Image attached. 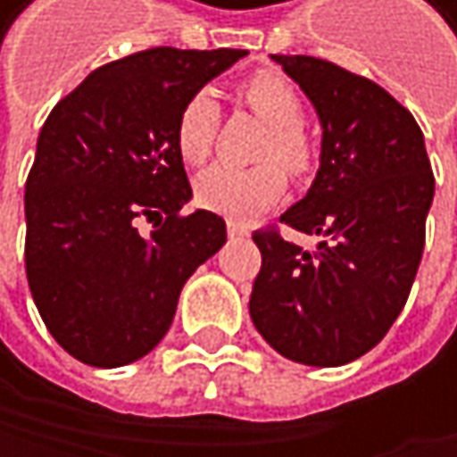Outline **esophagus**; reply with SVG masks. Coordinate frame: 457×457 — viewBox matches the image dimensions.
Returning a JSON list of instances; mask_svg holds the SVG:
<instances>
[{
  "label": "esophagus",
  "mask_w": 457,
  "mask_h": 457,
  "mask_svg": "<svg viewBox=\"0 0 457 457\" xmlns=\"http://www.w3.org/2000/svg\"><path fill=\"white\" fill-rule=\"evenodd\" d=\"M227 236L230 238H244V236H249V230L244 224H238V221H227Z\"/></svg>",
  "instance_id": "34e87169"
}]
</instances>
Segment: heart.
I'll return each instance as SVG.
<instances>
[{
    "label": "heart",
    "instance_id": "heart-1",
    "mask_svg": "<svg viewBox=\"0 0 457 457\" xmlns=\"http://www.w3.org/2000/svg\"><path fill=\"white\" fill-rule=\"evenodd\" d=\"M238 93L260 120L269 122L260 159L274 162L249 170L216 164L197 175L195 200L233 221H252L285 195L287 175L282 166L295 178H304L315 167V142L302 126V98L279 71H254L244 79ZM216 131L219 104L211 90H197L180 106L175 120V147L180 159L186 164H203L213 150Z\"/></svg>",
    "mask_w": 457,
    "mask_h": 457
}]
</instances>
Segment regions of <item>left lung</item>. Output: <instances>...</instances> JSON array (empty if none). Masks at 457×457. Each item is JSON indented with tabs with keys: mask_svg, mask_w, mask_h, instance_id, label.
I'll list each match as a JSON object with an SVG mask.
<instances>
[{
	"mask_svg": "<svg viewBox=\"0 0 457 457\" xmlns=\"http://www.w3.org/2000/svg\"><path fill=\"white\" fill-rule=\"evenodd\" d=\"M271 60L323 129L318 175L279 221L320 244L307 252L274 227L257 230L249 315L285 359L337 367L376 348L406 307L436 183L417 120L384 87L318 57Z\"/></svg>",
	"mask_w": 457,
	"mask_h": 457,
	"instance_id": "left-lung-1",
	"label": "left lung"
}]
</instances>
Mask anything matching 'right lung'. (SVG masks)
Listing matches in <instances>:
<instances>
[{"instance_id": "obj_1", "label": "right lung", "mask_w": 457, "mask_h": 457, "mask_svg": "<svg viewBox=\"0 0 457 457\" xmlns=\"http://www.w3.org/2000/svg\"><path fill=\"white\" fill-rule=\"evenodd\" d=\"M249 51L159 46L87 76L43 122L27 178V279L73 359L122 367L162 343L178 295L227 241L211 211L183 216L191 186L175 120ZM154 221L142 237L136 224Z\"/></svg>"}]
</instances>
